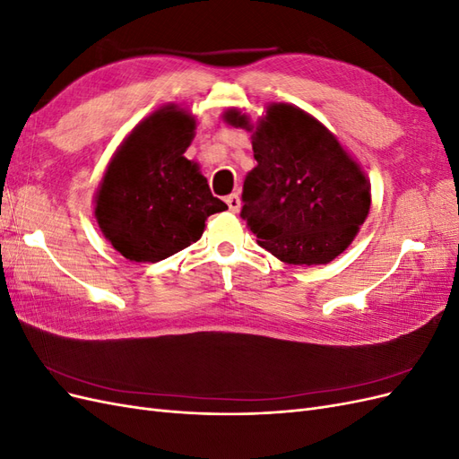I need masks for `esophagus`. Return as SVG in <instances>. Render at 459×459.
<instances>
[{
	"instance_id": "1",
	"label": "esophagus",
	"mask_w": 459,
	"mask_h": 459,
	"mask_svg": "<svg viewBox=\"0 0 459 459\" xmlns=\"http://www.w3.org/2000/svg\"><path fill=\"white\" fill-rule=\"evenodd\" d=\"M226 204L231 212H239L241 208V197L238 195V193H231V195L226 197Z\"/></svg>"
}]
</instances>
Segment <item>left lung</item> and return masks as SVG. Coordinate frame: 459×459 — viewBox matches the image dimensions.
<instances>
[{"label": "left lung", "mask_w": 459, "mask_h": 459, "mask_svg": "<svg viewBox=\"0 0 459 459\" xmlns=\"http://www.w3.org/2000/svg\"><path fill=\"white\" fill-rule=\"evenodd\" d=\"M221 118L251 132L256 166L245 178L241 216L258 245L295 266L349 248L369 214L371 184L339 137L290 103H270L256 126L233 107Z\"/></svg>", "instance_id": "1"}]
</instances>
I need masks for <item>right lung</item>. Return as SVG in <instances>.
Wrapping results in <instances>:
<instances>
[{
	"instance_id": "add662e5",
	"label": "right lung",
	"mask_w": 459,
	"mask_h": 459,
	"mask_svg": "<svg viewBox=\"0 0 459 459\" xmlns=\"http://www.w3.org/2000/svg\"><path fill=\"white\" fill-rule=\"evenodd\" d=\"M197 120L176 103L152 110L124 137L95 191L93 216L130 262H159L201 239L206 218L226 211L201 166L186 159Z\"/></svg>"
}]
</instances>
